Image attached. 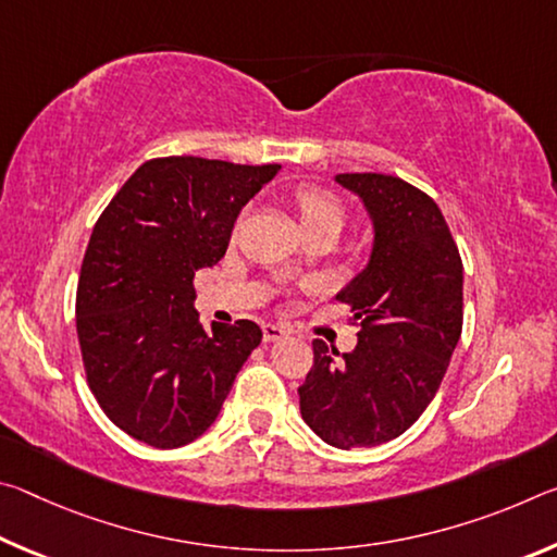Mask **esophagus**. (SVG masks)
<instances>
[{
	"mask_svg": "<svg viewBox=\"0 0 557 557\" xmlns=\"http://www.w3.org/2000/svg\"><path fill=\"white\" fill-rule=\"evenodd\" d=\"M289 336V326L285 324H262V338L265 342H280V338Z\"/></svg>",
	"mask_w": 557,
	"mask_h": 557,
	"instance_id": "esophagus-1",
	"label": "esophagus"
}]
</instances>
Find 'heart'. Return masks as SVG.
<instances>
[{
  "mask_svg": "<svg viewBox=\"0 0 557 557\" xmlns=\"http://www.w3.org/2000/svg\"><path fill=\"white\" fill-rule=\"evenodd\" d=\"M299 221L307 233L336 231L342 233L346 223V206L334 191L317 184H301L292 191Z\"/></svg>",
  "mask_w": 557,
  "mask_h": 557,
  "instance_id": "heart-1",
  "label": "heart"
}]
</instances>
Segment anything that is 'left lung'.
I'll return each mask as SVG.
<instances>
[{"mask_svg":"<svg viewBox=\"0 0 557 557\" xmlns=\"http://www.w3.org/2000/svg\"><path fill=\"white\" fill-rule=\"evenodd\" d=\"M375 225L369 268L338 299L358 344L336 358L314 338V363L299 385L301 418L329 445L375 447L403 435L445 379L461 336V258L440 206L385 174H338Z\"/></svg>","mask_w":557,"mask_h":557,"instance_id":"1","label":"left lung"}]
</instances>
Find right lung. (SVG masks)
<instances>
[{"label":"right lung","instance_id":"obj_1","mask_svg":"<svg viewBox=\"0 0 557 557\" xmlns=\"http://www.w3.org/2000/svg\"><path fill=\"white\" fill-rule=\"evenodd\" d=\"M280 164L154 157L92 228L75 292L83 371L102 412L159 449L211 428L262 332L250 319L206 332L194 272L225 256L238 213Z\"/></svg>","mask_w":557,"mask_h":557}]
</instances>
